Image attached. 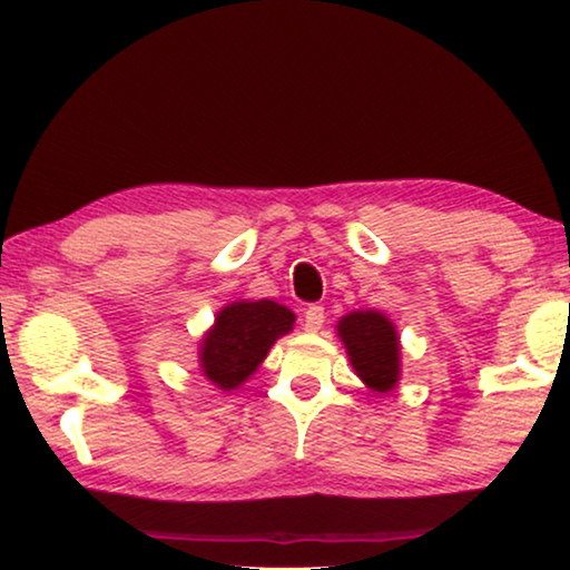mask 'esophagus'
I'll return each instance as SVG.
<instances>
[{
    "mask_svg": "<svg viewBox=\"0 0 570 570\" xmlns=\"http://www.w3.org/2000/svg\"><path fill=\"white\" fill-rule=\"evenodd\" d=\"M324 324V306H318V303H311V306L303 311V326H306V332H318Z\"/></svg>",
    "mask_w": 570,
    "mask_h": 570,
    "instance_id": "1",
    "label": "esophagus"
}]
</instances>
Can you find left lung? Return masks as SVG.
I'll list each match as a JSON object with an SVG mask.
<instances>
[{
	"mask_svg": "<svg viewBox=\"0 0 570 570\" xmlns=\"http://www.w3.org/2000/svg\"><path fill=\"white\" fill-rule=\"evenodd\" d=\"M350 363L373 392L386 394L400 381V340L392 322L376 311H355L337 326Z\"/></svg>",
	"mask_w": 570,
	"mask_h": 570,
	"instance_id": "left-lung-1",
	"label": "left lung"
}]
</instances>
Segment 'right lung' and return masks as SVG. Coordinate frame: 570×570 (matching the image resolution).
<instances>
[{"instance_id": "1", "label": "right lung", "mask_w": 570, "mask_h": 570, "mask_svg": "<svg viewBox=\"0 0 570 570\" xmlns=\"http://www.w3.org/2000/svg\"><path fill=\"white\" fill-rule=\"evenodd\" d=\"M295 314L275 301H238L225 306L202 342V371L220 389H236L252 376L277 337L293 330Z\"/></svg>"}]
</instances>
